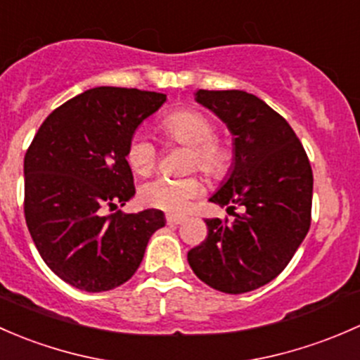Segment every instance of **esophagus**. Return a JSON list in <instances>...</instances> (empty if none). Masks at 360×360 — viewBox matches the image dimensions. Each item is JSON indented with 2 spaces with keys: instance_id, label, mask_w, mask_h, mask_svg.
Masks as SVG:
<instances>
[{
  "instance_id": "obj_1",
  "label": "esophagus",
  "mask_w": 360,
  "mask_h": 360,
  "mask_svg": "<svg viewBox=\"0 0 360 360\" xmlns=\"http://www.w3.org/2000/svg\"><path fill=\"white\" fill-rule=\"evenodd\" d=\"M181 221H185V217H181V214H166V224L168 225H179Z\"/></svg>"
}]
</instances>
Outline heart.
Wrapping results in <instances>:
<instances>
[{"instance_id": "b5f03b06", "label": "heart", "mask_w": 360, "mask_h": 360, "mask_svg": "<svg viewBox=\"0 0 360 360\" xmlns=\"http://www.w3.org/2000/svg\"><path fill=\"white\" fill-rule=\"evenodd\" d=\"M161 129L169 142L191 147L188 168H199L210 176H220L227 172L231 154L218 140H214L217 128L206 114L192 109L176 110L161 121ZM126 161L136 175H150L159 161L158 146L147 133L136 131L126 147ZM201 194L202 181L195 175L180 179L159 176L140 188L143 205L172 213L185 211L191 201Z\"/></svg>"}]
</instances>
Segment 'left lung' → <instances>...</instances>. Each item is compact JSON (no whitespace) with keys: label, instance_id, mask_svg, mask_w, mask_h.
Wrapping results in <instances>:
<instances>
[{"label":"left lung","instance_id":"8db88e82","mask_svg":"<svg viewBox=\"0 0 360 360\" xmlns=\"http://www.w3.org/2000/svg\"><path fill=\"white\" fill-rule=\"evenodd\" d=\"M195 100L213 110L234 135V168L210 199L234 221L206 220L207 237L187 253L195 276L229 295L253 291L276 279L312 220L314 175L305 149L281 114L240 90H199Z\"/></svg>","mask_w":360,"mask_h":360}]
</instances>
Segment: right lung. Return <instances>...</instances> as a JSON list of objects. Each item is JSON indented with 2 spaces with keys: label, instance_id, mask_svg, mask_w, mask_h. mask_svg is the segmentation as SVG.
Here are the masks:
<instances>
[{
  "label": "right lung",
  "instance_id": "obj_1",
  "mask_svg": "<svg viewBox=\"0 0 360 360\" xmlns=\"http://www.w3.org/2000/svg\"><path fill=\"white\" fill-rule=\"evenodd\" d=\"M165 100L136 88H91L57 107L25 153V224L44 263L77 290L126 283L165 227L159 210L113 211L135 194L129 139Z\"/></svg>",
  "mask_w": 360,
  "mask_h": 360
}]
</instances>
